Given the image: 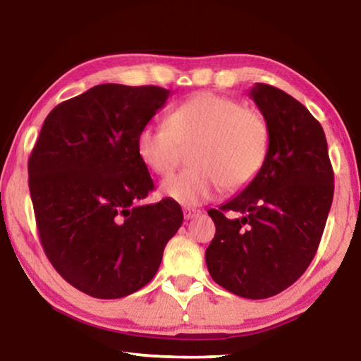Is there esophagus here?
<instances>
[{
	"instance_id": "obj_1",
	"label": "esophagus",
	"mask_w": 361,
	"mask_h": 361,
	"mask_svg": "<svg viewBox=\"0 0 361 361\" xmlns=\"http://www.w3.org/2000/svg\"><path fill=\"white\" fill-rule=\"evenodd\" d=\"M200 213V209H197V208H184V218L185 219H192V218H195V216H198Z\"/></svg>"
}]
</instances>
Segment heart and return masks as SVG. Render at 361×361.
Wrapping results in <instances>:
<instances>
[{"instance_id":"obj_1","label":"heart","mask_w":361,"mask_h":361,"mask_svg":"<svg viewBox=\"0 0 361 361\" xmlns=\"http://www.w3.org/2000/svg\"><path fill=\"white\" fill-rule=\"evenodd\" d=\"M271 130L264 116L235 98L200 92L168 116V126H145L137 135L142 163L158 176L179 166L192 149L193 168L171 176L161 192L174 202L195 207L221 188L240 190L263 169L269 153Z\"/></svg>"}]
</instances>
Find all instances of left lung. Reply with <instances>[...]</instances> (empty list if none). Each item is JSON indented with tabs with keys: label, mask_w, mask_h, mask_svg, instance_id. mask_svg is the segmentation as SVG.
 <instances>
[{
	"label": "left lung",
	"mask_w": 361,
	"mask_h": 361,
	"mask_svg": "<svg viewBox=\"0 0 361 361\" xmlns=\"http://www.w3.org/2000/svg\"><path fill=\"white\" fill-rule=\"evenodd\" d=\"M250 98L271 130L259 174L219 209L204 259L213 281L238 297L268 298L292 286L318 250L334 173L321 124L279 88L255 84ZM227 211L238 214L227 219Z\"/></svg>",
	"instance_id": "obj_1"
}]
</instances>
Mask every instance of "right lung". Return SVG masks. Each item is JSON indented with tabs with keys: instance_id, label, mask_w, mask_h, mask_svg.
Returning <instances> with one entry per match:
<instances>
[{
	"instance_id": "add662e5",
	"label": "right lung",
	"mask_w": 361,
	"mask_h": 361,
	"mask_svg": "<svg viewBox=\"0 0 361 361\" xmlns=\"http://www.w3.org/2000/svg\"><path fill=\"white\" fill-rule=\"evenodd\" d=\"M161 87L102 84L47 116L29 158L38 234L54 269L80 292L121 298L147 286L184 214L154 185L137 135L164 106Z\"/></svg>"
}]
</instances>
